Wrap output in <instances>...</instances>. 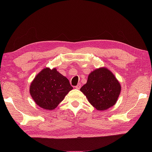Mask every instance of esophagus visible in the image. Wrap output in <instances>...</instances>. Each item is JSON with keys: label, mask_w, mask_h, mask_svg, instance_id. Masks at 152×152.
<instances>
[{"label": "esophagus", "mask_w": 152, "mask_h": 152, "mask_svg": "<svg viewBox=\"0 0 152 152\" xmlns=\"http://www.w3.org/2000/svg\"><path fill=\"white\" fill-rule=\"evenodd\" d=\"M81 87V85H80V84H78L76 86H75V88L76 89H79Z\"/></svg>", "instance_id": "1"}]
</instances>
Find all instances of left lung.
<instances>
[{"label": "left lung", "mask_w": 152, "mask_h": 152, "mask_svg": "<svg viewBox=\"0 0 152 152\" xmlns=\"http://www.w3.org/2000/svg\"><path fill=\"white\" fill-rule=\"evenodd\" d=\"M89 102L96 109L105 110L116 103L121 93L119 82L107 68H99L92 72L87 83L80 88Z\"/></svg>", "instance_id": "left-lung-1"}]
</instances>
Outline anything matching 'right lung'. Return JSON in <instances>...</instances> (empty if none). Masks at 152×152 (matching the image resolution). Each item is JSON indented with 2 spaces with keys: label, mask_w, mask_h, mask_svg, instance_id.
Segmentation results:
<instances>
[{
  "label": "right lung",
  "mask_w": 152,
  "mask_h": 152,
  "mask_svg": "<svg viewBox=\"0 0 152 152\" xmlns=\"http://www.w3.org/2000/svg\"><path fill=\"white\" fill-rule=\"evenodd\" d=\"M73 89L70 82L56 68H44L36 75L30 86V93L35 103L45 110L57 107Z\"/></svg>",
  "instance_id": "1"
}]
</instances>
